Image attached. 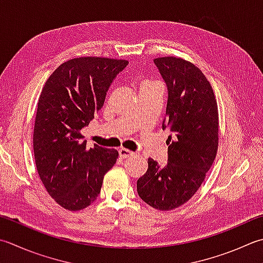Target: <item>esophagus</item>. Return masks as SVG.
<instances>
[{
  "label": "esophagus",
  "instance_id": "34e87169",
  "mask_svg": "<svg viewBox=\"0 0 263 263\" xmlns=\"http://www.w3.org/2000/svg\"><path fill=\"white\" fill-rule=\"evenodd\" d=\"M118 154H120V157H122V158H128V157L133 156V153L127 151V149H125V148H121L120 151H118Z\"/></svg>",
  "mask_w": 263,
  "mask_h": 263
}]
</instances>
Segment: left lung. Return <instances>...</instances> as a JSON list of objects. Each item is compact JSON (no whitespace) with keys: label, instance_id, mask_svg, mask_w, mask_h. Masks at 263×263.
Segmentation results:
<instances>
[{"label":"left lung","instance_id":"1","mask_svg":"<svg viewBox=\"0 0 263 263\" xmlns=\"http://www.w3.org/2000/svg\"><path fill=\"white\" fill-rule=\"evenodd\" d=\"M167 86V163L148 158L137 181L143 202L159 211L181 206L203 183L217 156L219 112L212 86L198 67L177 57L154 59Z\"/></svg>","mask_w":263,"mask_h":263}]
</instances>
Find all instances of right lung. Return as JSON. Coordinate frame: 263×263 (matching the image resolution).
<instances>
[{
    "instance_id": "add662e5",
    "label": "right lung",
    "mask_w": 263,
    "mask_h": 263,
    "mask_svg": "<svg viewBox=\"0 0 263 263\" xmlns=\"http://www.w3.org/2000/svg\"><path fill=\"white\" fill-rule=\"evenodd\" d=\"M127 64L100 57L70 59L50 75L41 92L33 135L36 168L46 192L66 210L93 203L118 158L115 149H86L81 130L104 106L110 84Z\"/></svg>"
}]
</instances>
